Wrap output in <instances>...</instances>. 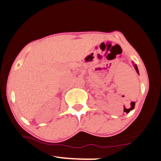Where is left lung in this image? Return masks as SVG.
Wrapping results in <instances>:
<instances>
[{"instance_id":"obj_1","label":"left lung","mask_w":161,"mask_h":161,"mask_svg":"<svg viewBox=\"0 0 161 161\" xmlns=\"http://www.w3.org/2000/svg\"><path fill=\"white\" fill-rule=\"evenodd\" d=\"M133 67H134L135 69H136V72H137L138 74L139 75V72H138V67H137V65H136V64H133ZM134 103H135V102H134Z\"/></svg>"}]
</instances>
